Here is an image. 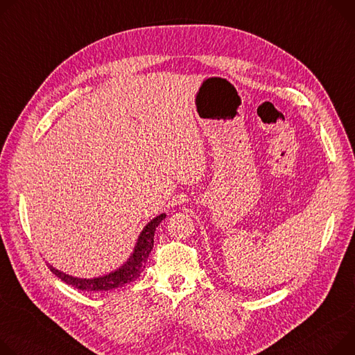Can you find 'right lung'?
Wrapping results in <instances>:
<instances>
[{
    "label": "right lung",
    "mask_w": 355,
    "mask_h": 355,
    "mask_svg": "<svg viewBox=\"0 0 355 355\" xmlns=\"http://www.w3.org/2000/svg\"><path fill=\"white\" fill-rule=\"evenodd\" d=\"M164 218H166V214H161L146 225L137 239L135 250L130 254V257L127 259V262L123 266H120L117 270L110 272L109 275L93 277V279H79V277L69 276L67 273L55 269L49 263H48V268L62 282L73 286L75 288L85 290V292H107V290L123 287L127 283L135 282L140 276V273L144 270L146 262L148 259V254L154 245L155 228Z\"/></svg>",
    "instance_id": "obj_1"
}]
</instances>
